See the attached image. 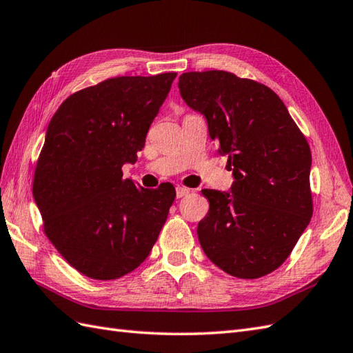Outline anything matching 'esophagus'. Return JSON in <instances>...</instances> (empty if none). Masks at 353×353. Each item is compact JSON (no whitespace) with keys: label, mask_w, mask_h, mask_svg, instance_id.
Returning <instances> with one entry per match:
<instances>
[{"label":"esophagus","mask_w":353,"mask_h":353,"mask_svg":"<svg viewBox=\"0 0 353 353\" xmlns=\"http://www.w3.org/2000/svg\"><path fill=\"white\" fill-rule=\"evenodd\" d=\"M189 192H191V189H188V188H185V186H177V188H176V196H177V198H183V196H186Z\"/></svg>","instance_id":"esophagus-1"}]
</instances>
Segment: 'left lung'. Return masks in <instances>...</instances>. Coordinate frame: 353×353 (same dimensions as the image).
Here are the masks:
<instances>
[{
	"instance_id": "1",
	"label": "left lung",
	"mask_w": 353,
	"mask_h": 353,
	"mask_svg": "<svg viewBox=\"0 0 353 353\" xmlns=\"http://www.w3.org/2000/svg\"><path fill=\"white\" fill-rule=\"evenodd\" d=\"M180 95L205 116L228 157L231 194L203 189L210 209L198 240L214 265L239 279L273 273L310 222L312 153L274 90L230 71H189Z\"/></svg>"
}]
</instances>
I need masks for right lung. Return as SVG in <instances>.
I'll return each instance as SVG.
<instances>
[{"instance_id":"1","label":"right lung","mask_w":353,"mask_h":353,"mask_svg":"<svg viewBox=\"0 0 353 353\" xmlns=\"http://www.w3.org/2000/svg\"><path fill=\"white\" fill-rule=\"evenodd\" d=\"M177 73L121 76L71 94L48 126L32 194L46 237L86 277L113 280L148 258L174 201L173 185L123 179Z\"/></svg>"}]
</instances>
